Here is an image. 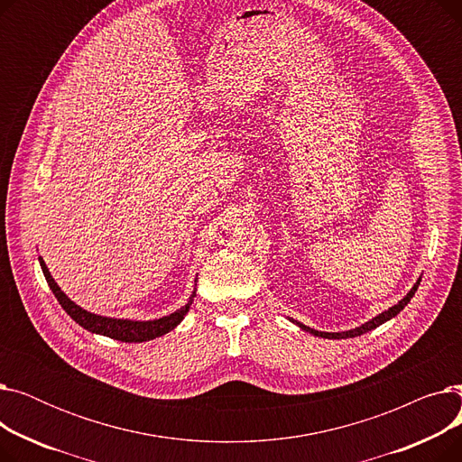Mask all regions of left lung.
Returning a JSON list of instances; mask_svg holds the SVG:
<instances>
[{"instance_id": "8db88e82", "label": "left lung", "mask_w": 462, "mask_h": 462, "mask_svg": "<svg viewBox=\"0 0 462 462\" xmlns=\"http://www.w3.org/2000/svg\"><path fill=\"white\" fill-rule=\"evenodd\" d=\"M420 282H421V279H418V282L411 286V290L410 292L397 303V305H393V307H390L387 310H383L382 314H378V317H374L373 320H369V322H365V324H361L359 328H354V329H348V331H341V333H328V331H317V329H310V328H307V326H303V324H300V322H296V320H292L296 326H300L301 329H305V331H309V333H312V335H317V337H324V338H352V337H357V335H363V333H367V331H371V329H374V328H378V326H382L383 322H387V320H392L393 317H397V314L410 303V300L414 298V294H416V290H418V286H420Z\"/></svg>"}]
</instances>
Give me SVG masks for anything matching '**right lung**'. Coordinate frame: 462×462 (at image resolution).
Wrapping results in <instances>:
<instances>
[{
    "instance_id": "1",
    "label": "right lung",
    "mask_w": 462,
    "mask_h": 462,
    "mask_svg": "<svg viewBox=\"0 0 462 462\" xmlns=\"http://www.w3.org/2000/svg\"><path fill=\"white\" fill-rule=\"evenodd\" d=\"M41 262V270L44 273V279L51 286V290L54 292L56 300L60 301V305L63 307V310L69 314V317L75 320L77 324H80L84 329L97 333V335H105L110 338H116V341L121 343H143V341H152V338H157L168 331H172L183 319L185 314L189 312L194 296H197V290L190 294L189 301L178 309L176 312L168 314V317L157 319V320H148V322H138V320H124V319H108V317H99V314H93L84 310L82 307H79L75 301H70L63 292L61 288L58 286V282L52 279L51 272H48L44 260L39 256Z\"/></svg>"
}]
</instances>
